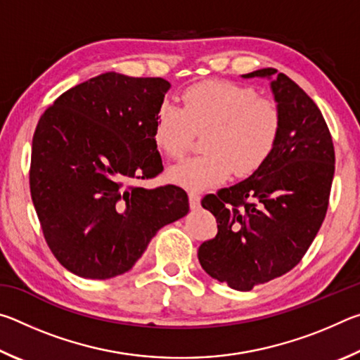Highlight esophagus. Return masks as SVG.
Returning a JSON list of instances; mask_svg holds the SVG:
<instances>
[{
	"label": "esophagus",
	"instance_id": "34e87169",
	"mask_svg": "<svg viewBox=\"0 0 360 360\" xmlns=\"http://www.w3.org/2000/svg\"><path fill=\"white\" fill-rule=\"evenodd\" d=\"M188 205H191L192 210H197L200 206V195L195 193V192L188 193Z\"/></svg>",
	"mask_w": 360,
	"mask_h": 360
}]
</instances>
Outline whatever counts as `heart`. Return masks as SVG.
<instances>
[{
	"label": "heart",
	"instance_id": "obj_1",
	"mask_svg": "<svg viewBox=\"0 0 360 360\" xmlns=\"http://www.w3.org/2000/svg\"><path fill=\"white\" fill-rule=\"evenodd\" d=\"M158 106L154 141L163 154L179 158L197 133H206V154L191 157L169 168L168 178L188 191H205L233 173L246 178L264 165L278 141L281 112L270 98L238 82L214 79L195 84L181 96Z\"/></svg>",
	"mask_w": 360,
	"mask_h": 360
}]
</instances>
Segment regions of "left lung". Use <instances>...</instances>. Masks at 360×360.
<instances>
[{
  "label": "left lung",
  "instance_id": "obj_1",
  "mask_svg": "<svg viewBox=\"0 0 360 360\" xmlns=\"http://www.w3.org/2000/svg\"><path fill=\"white\" fill-rule=\"evenodd\" d=\"M264 68L243 77H271L281 130L270 157L238 184L202 200L217 235L202 243L203 270L231 289L251 290L292 270L318 235L335 173L332 135L316 103L283 72Z\"/></svg>",
  "mask_w": 360,
  "mask_h": 360
}]
</instances>
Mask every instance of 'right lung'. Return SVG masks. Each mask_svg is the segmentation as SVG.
Segmentation results:
<instances>
[{
    "instance_id": "1",
    "label": "right lung",
    "mask_w": 360,
    "mask_h": 360,
    "mask_svg": "<svg viewBox=\"0 0 360 360\" xmlns=\"http://www.w3.org/2000/svg\"><path fill=\"white\" fill-rule=\"evenodd\" d=\"M169 82L105 72L66 90L36 125L30 192L49 249L87 279L129 271L158 230L188 212L178 186L144 188L163 165L154 120Z\"/></svg>"
}]
</instances>
